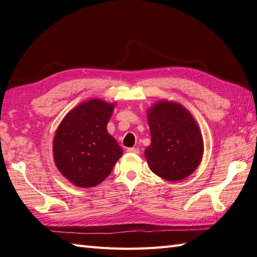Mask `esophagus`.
Wrapping results in <instances>:
<instances>
[{
  "label": "esophagus",
  "instance_id": "esophagus-1",
  "mask_svg": "<svg viewBox=\"0 0 257 257\" xmlns=\"http://www.w3.org/2000/svg\"><path fill=\"white\" fill-rule=\"evenodd\" d=\"M127 152H129V153H135V154H139V153H140V150L137 149V148H128V149H127Z\"/></svg>",
  "mask_w": 257,
  "mask_h": 257
}]
</instances>
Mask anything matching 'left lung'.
I'll use <instances>...</instances> for the list:
<instances>
[{"instance_id": "left-lung-1", "label": "left lung", "mask_w": 257, "mask_h": 257, "mask_svg": "<svg viewBox=\"0 0 257 257\" xmlns=\"http://www.w3.org/2000/svg\"><path fill=\"white\" fill-rule=\"evenodd\" d=\"M151 144L144 151L150 169L167 181L186 179L203 157V137L194 117L178 102L163 100L148 109Z\"/></svg>"}]
</instances>
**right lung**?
Segmentation results:
<instances>
[{
	"label": "right lung",
	"instance_id": "1",
	"mask_svg": "<svg viewBox=\"0 0 257 257\" xmlns=\"http://www.w3.org/2000/svg\"><path fill=\"white\" fill-rule=\"evenodd\" d=\"M115 103L90 98L68 111L53 140L54 163L79 188L97 186L109 176L122 149L107 133Z\"/></svg>",
	"mask_w": 257,
	"mask_h": 257
}]
</instances>
